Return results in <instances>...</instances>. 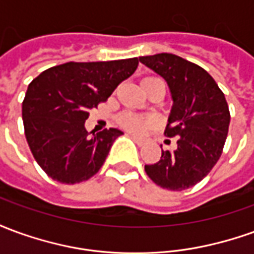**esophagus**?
Here are the masks:
<instances>
[{"mask_svg":"<svg viewBox=\"0 0 254 254\" xmlns=\"http://www.w3.org/2000/svg\"><path fill=\"white\" fill-rule=\"evenodd\" d=\"M130 137H132L133 140L136 141V144H137V145H144V143H145V141H144L143 138L137 137V136H130Z\"/></svg>","mask_w":254,"mask_h":254,"instance_id":"34e87169","label":"esophagus"}]
</instances>
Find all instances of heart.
Returning <instances> with one entry per match:
<instances>
[{
  "label": "heart",
  "mask_w": 254,
  "mask_h": 254,
  "mask_svg": "<svg viewBox=\"0 0 254 254\" xmlns=\"http://www.w3.org/2000/svg\"><path fill=\"white\" fill-rule=\"evenodd\" d=\"M154 80H159L156 77H147L144 78L143 83L145 81H154ZM118 122L122 127H125L127 130L133 133H141L145 129L148 127L149 125L154 124V120L149 118V117L140 116V114H134V113H129V111H125L118 116Z\"/></svg>",
  "instance_id": "1"
}]
</instances>
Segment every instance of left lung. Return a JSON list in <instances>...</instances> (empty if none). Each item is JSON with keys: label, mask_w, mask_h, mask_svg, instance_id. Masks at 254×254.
<instances>
[{"label": "left lung", "mask_w": 254, "mask_h": 254, "mask_svg": "<svg viewBox=\"0 0 254 254\" xmlns=\"http://www.w3.org/2000/svg\"><path fill=\"white\" fill-rule=\"evenodd\" d=\"M140 63L165 78L174 105L165 136L177 137L176 151H163L159 162L145 165L158 187L181 191L207 176L223 152L230 111L211 74L170 53L140 57Z\"/></svg>", "instance_id": "8db88e82"}]
</instances>
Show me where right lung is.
Wrapping results in <instances>:
<instances>
[{
    "label": "right lung",
    "instance_id": "right-lung-1",
    "mask_svg": "<svg viewBox=\"0 0 254 254\" xmlns=\"http://www.w3.org/2000/svg\"><path fill=\"white\" fill-rule=\"evenodd\" d=\"M137 65L138 58L66 63L31 81L21 110L25 138L38 165L54 181L73 185L100 170L122 132L110 127L89 134L84 122Z\"/></svg>",
    "mask_w": 254,
    "mask_h": 254
}]
</instances>
